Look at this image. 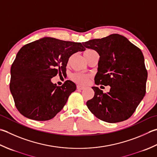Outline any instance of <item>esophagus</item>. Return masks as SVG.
<instances>
[{"label":"esophagus","instance_id":"esophagus-1","mask_svg":"<svg viewBox=\"0 0 157 157\" xmlns=\"http://www.w3.org/2000/svg\"><path fill=\"white\" fill-rule=\"evenodd\" d=\"M77 88H78V90H83V89L85 88V86H82V85H78L77 86Z\"/></svg>","mask_w":157,"mask_h":157}]
</instances>
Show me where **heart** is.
<instances>
[{"instance_id":"b5f03b06","label":"heart","mask_w":157,"mask_h":157,"mask_svg":"<svg viewBox=\"0 0 157 157\" xmlns=\"http://www.w3.org/2000/svg\"><path fill=\"white\" fill-rule=\"evenodd\" d=\"M92 52H94V50H91V49H87V50H86L84 52V57L86 56L88 54H90ZM71 79L73 81H75L77 83H79V84H85L88 81V76L87 75L83 74V73H76L72 75Z\"/></svg>"}]
</instances>
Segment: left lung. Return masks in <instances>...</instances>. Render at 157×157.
<instances>
[{
  "label": "left lung",
  "mask_w": 157,
  "mask_h": 157,
  "mask_svg": "<svg viewBox=\"0 0 157 157\" xmlns=\"http://www.w3.org/2000/svg\"><path fill=\"white\" fill-rule=\"evenodd\" d=\"M99 55L95 84L109 86V92L93 86L86 105L97 118L109 123L129 118L146 94L148 72L142 51L125 36L112 34L82 43Z\"/></svg>",
  "instance_id": "1"
}]
</instances>
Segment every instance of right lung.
Returning a JSON list of instances; mask_svg holds the SVG:
<instances>
[{
    "label": "right lung",
    "mask_w": 157,
    "mask_h": 157,
    "mask_svg": "<svg viewBox=\"0 0 157 157\" xmlns=\"http://www.w3.org/2000/svg\"><path fill=\"white\" fill-rule=\"evenodd\" d=\"M81 43L44 37L23 46L11 67V93L21 115L37 121L53 118L65 105L76 85L67 80L61 86L52 82L66 73L69 57L84 51Z\"/></svg>",
    "instance_id": "obj_1"
}]
</instances>
